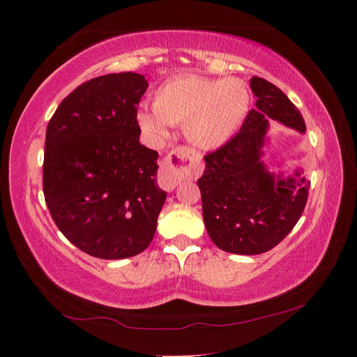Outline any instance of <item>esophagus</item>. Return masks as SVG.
<instances>
[{"label":"esophagus","mask_w":357,"mask_h":357,"mask_svg":"<svg viewBox=\"0 0 357 357\" xmlns=\"http://www.w3.org/2000/svg\"><path fill=\"white\" fill-rule=\"evenodd\" d=\"M199 162V155L188 147H178L172 150L161 164L158 174V183L164 190L172 192L184 179L192 178Z\"/></svg>","instance_id":"esophagus-1"}]
</instances>
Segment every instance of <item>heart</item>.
Wrapping results in <instances>:
<instances>
[{
    "instance_id": "obj_1",
    "label": "heart",
    "mask_w": 357,
    "mask_h": 357,
    "mask_svg": "<svg viewBox=\"0 0 357 357\" xmlns=\"http://www.w3.org/2000/svg\"><path fill=\"white\" fill-rule=\"evenodd\" d=\"M250 93L238 78L215 79L199 75H176L165 79L153 93V110H138L144 132L164 138L169 126H184L195 147L213 151L229 144L245 121Z\"/></svg>"
}]
</instances>
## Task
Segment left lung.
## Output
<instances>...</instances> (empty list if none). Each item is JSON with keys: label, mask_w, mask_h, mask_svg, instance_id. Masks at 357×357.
I'll return each instance as SVG.
<instances>
[{"label": "left lung", "mask_w": 357, "mask_h": 357, "mask_svg": "<svg viewBox=\"0 0 357 357\" xmlns=\"http://www.w3.org/2000/svg\"><path fill=\"white\" fill-rule=\"evenodd\" d=\"M250 87L256 107L229 144L204 158L206 170L198 179L208 236L234 255H261L276 247L299 221L310 190L302 170L275 176L261 161L268 119L305 133L301 112L264 78L253 77Z\"/></svg>", "instance_id": "obj_1"}]
</instances>
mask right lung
I'll list each match as a JSON object with an SVG mask.
<instances>
[{"instance_id":"add662e5","label":"right lung","mask_w":357,"mask_h":357,"mask_svg":"<svg viewBox=\"0 0 357 357\" xmlns=\"http://www.w3.org/2000/svg\"><path fill=\"white\" fill-rule=\"evenodd\" d=\"M147 79L110 73L64 98L45 132L43 190L56 227L101 259L139 255L155 236L167 193L156 185L158 151L136 121Z\"/></svg>"}]
</instances>
